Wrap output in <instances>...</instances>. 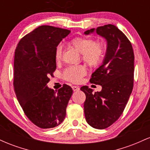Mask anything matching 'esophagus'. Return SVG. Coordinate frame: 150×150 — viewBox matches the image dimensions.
I'll return each instance as SVG.
<instances>
[{"instance_id": "esophagus-1", "label": "esophagus", "mask_w": 150, "mask_h": 150, "mask_svg": "<svg viewBox=\"0 0 150 150\" xmlns=\"http://www.w3.org/2000/svg\"><path fill=\"white\" fill-rule=\"evenodd\" d=\"M72 88H73V91H78L79 89H80V87H77V86H73V87H72Z\"/></svg>"}]
</instances>
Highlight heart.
<instances>
[{"instance_id":"1","label":"heart","mask_w":150,"mask_h":150,"mask_svg":"<svg viewBox=\"0 0 150 150\" xmlns=\"http://www.w3.org/2000/svg\"><path fill=\"white\" fill-rule=\"evenodd\" d=\"M69 45L81 53L82 59L88 66L96 68L102 63L106 53V46L102 42H96L92 38L77 37L70 41ZM62 48L56 47L55 60L58 62L61 59ZM86 74V69L82 65L70 66L63 72V78L68 82L77 83Z\"/></svg>"}]
</instances>
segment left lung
Masks as SVG:
<instances>
[{
    "label": "left lung",
    "mask_w": 150,
    "mask_h": 150,
    "mask_svg": "<svg viewBox=\"0 0 150 150\" xmlns=\"http://www.w3.org/2000/svg\"><path fill=\"white\" fill-rule=\"evenodd\" d=\"M94 30H87L85 34ZM96 32L107 40V52L89 82L101 85L102 89L94 93L88 86L80 89L86 96L84 111L87 123L101 130L115 123L124 111L133 88L135 56L130 40L115 25L98 27Z\"/></svg>",
    "instance_id": "obj_1"
}]
</instances>
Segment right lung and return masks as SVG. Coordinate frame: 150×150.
<instances>
[{
	"mask_svg": "<svg viewBox=\"0 0 150 150\" xmlns=\"http://www.w3.org/2000/svg\"><path fill=\"white\" fill-rule=\"evenodd\" d=\"M70 33L65 29L40 26L22 37L15 49V94L25 114L39 128L58 126L66 115L73 89L64 84L56 92L46 84L56 69V47Z\"/></svg>",
	"mask_w": 150,
	"mask_h": 150,
	"instance_id": "add662e5",
	"label": "right lung"
}]
</instances>
